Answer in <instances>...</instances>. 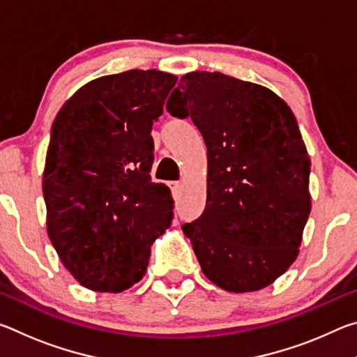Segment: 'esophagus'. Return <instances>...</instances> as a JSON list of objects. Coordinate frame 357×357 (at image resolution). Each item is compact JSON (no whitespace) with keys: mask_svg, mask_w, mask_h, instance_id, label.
I'll list each match as a JSON object with an SVG mask.
<instances>
[{"mask_svg":"<svg viewBox=\"0 0 357 357\" xmlns=\"http://www.w3.org/2000/svg\"><path fill=\"white\" fill-rule=\"evenodd\" d=\"M181 187H183V184H181L179 181H172V183H170V189H172L173 197L179 195V192H181Z\"/></svg>","mask_w":357,"mask_h":357,"instance_id":"esophagus-1","label":"esophagus"}]
</instances>
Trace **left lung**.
Returning a JSON list of instances; mask_svg holds the SVG:
<instances>
[{"instance_id": "1", "label": "left lung", "mask_w": 357, "mask_h": 357, "mask_svg": "<svg viewBox=\"0 0 357 357\" xmlns=\"http://www.w3.org/2000/svg\"><path fill=\"white\" fill-rule=\"evenodd\" d=\"M208 148L206 208L184 223L208 279L257 291L293 264L310 214V160L293 112L271 89L220 72H190L167 102Z\"/></svg>"}]
</instances>
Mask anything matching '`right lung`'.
I'll use <instances>...</instances> for the list:
<instances>
[{"mask_svg": "<svg viewBox=\"0 0 357 357\" xmlns=\"http://www.w3.org/2000/svg\"><path fill=\"white\" fill-rule=\"evenodd\" d=\"M176 80L155 69L96 78L53 121L42 183L48 238L94 291L140 282L151 245L172 225L170 189L149 174L151 130Z\"/></svg>", "mask_w": 357, "mask_h": 357, "instance_id": "add662e5", "label": "right lung"}]
</instances>
